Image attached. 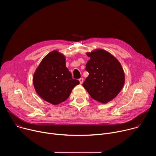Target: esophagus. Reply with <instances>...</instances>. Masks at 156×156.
<instances>
[{
    "instance_id": "34e87169",
    "label": "esophagus",
    "mask_w": 156,
    "mask_h": 156,
    "mask_svg": "<svg viewBox=\"0 0 156 156\" xmlns=\"http://www.w3.org/2000/svg\"><path fill=\"white\" fill-rule=\"evenodd\" d=\"M79 81H80V84H82V83H83V81H84V80H83V78H80V79H79Z\"/></svg>"
}]
</instances>
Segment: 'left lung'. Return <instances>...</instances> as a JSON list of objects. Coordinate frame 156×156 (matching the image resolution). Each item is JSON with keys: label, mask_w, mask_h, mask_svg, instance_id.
<instances>
[{"label": "left lung", "mask_w": 156, "mask_h": 156, "mask_svg": "<svg viewBox=\"0 0 156 156\" xmlns=\"http://www.w3.org/2000/svg\"><path fill=\"white\" fill-rule=\"evenodd\" d=\"M86 65L88 76L83 87L94 100L105 104L120 93L125 83V75L120 62L108 52L99 49L87 53Z\"/></svg>", "instance_id": "1"}]
</instances>
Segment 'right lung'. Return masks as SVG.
Listing matches in <instances>:
<instances>
[{
  "instance_id": "add662e5",
  "label": "right lung",
  "mask_w": 156,
  "mask_h": 156,
  "mask_svg": "<svg viewBox=\"0 0 156 156\" xmlns=\"http://www.w3.org/2000/svg\"><path fill=\"white\" fill-rule=\"evenodd\" d=\"M33 84L41 98L57 105L67 99L80 81L72 78L66 67L64 55L54 51L41 61L34 74Z\"/></svg>"
}]
</instances>
